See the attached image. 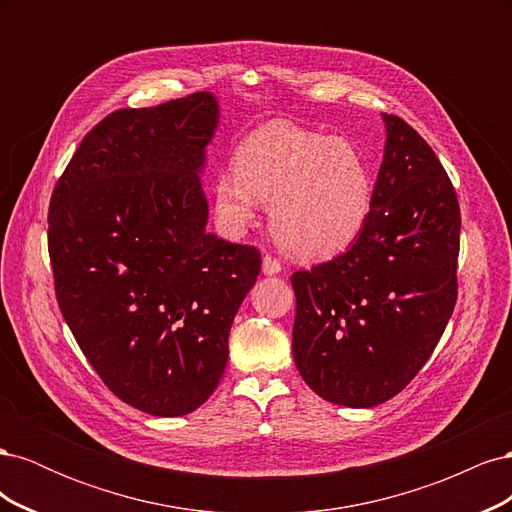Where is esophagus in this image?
Segmentation results:
<instances>
[{
	"instance_id": "1",
	"label": "esophagus",
	"mask_w": 512,
	"mask_h": 512,
	"mask_svg": "<svg viewBox=\"0 0 512 512\" xmlns=\"http://www.w3.org/2000/svg\"><path fill=\"white\" fill-rule=\"evenodd\" d=\"M280 271H282V262L280 260L273 258L271 254L262 256V273H265V275H275V273H280Z\"/></svg>"
}]
</instances>
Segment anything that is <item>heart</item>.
<instances>
[{"mask_svg": "<svg viewBox=\"0 0 512 512\" xmlns=\"http://www.w3.org/2000/svg\"><path fill=\"white\" fill-rule=\"evenodd\" d=\"M235 175H220L213 207L228 232H243L269 200L271 230L284 250L318 260L344 252L374 207V177L346 138H329L290 121H269L235 153Z\"/></svg>", "mask_w": 512, "mask_h": 512, "instance_id": "b5f03b06", "label": "heart"}]
</instances>
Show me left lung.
Returning a JSON list of instances; mask_svg holds the SVG:
<instances>
[{"instance_id":"obj_1","label":"left lung","mask_w":512,"mask_h":512,"mask_svg":"<svg viewBox=\"0 0 512 512\" xmlns=\"http://www.w3.org/2000/svg\"><path fill=\"white\" fill-rule=\"evenodd\" d=\"M386 145L374 207L350 250L292 275V356L322 399L374 408L427 363L457 301L461 215L425 138L382 115Z\"/></svg>"}]
</instances>
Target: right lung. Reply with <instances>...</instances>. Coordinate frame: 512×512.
<instances>
[{"instance_id": "add662e5", "label": "right lung", "mask_w": 512, "mask_h": 512, "mask_svg": "<svg viewBox=\"0 0 512 512\" xmlns=\"http://www.w3.org/2000/svg\"><path fill=\"white\" fill-rule=\"evenodd\" d=\"M220 108L209 91L104 117L49 207L61 316L128 406L183 416L218 389L260 252L205 230L200 185Z\"/></svg>"}]
</instances>
